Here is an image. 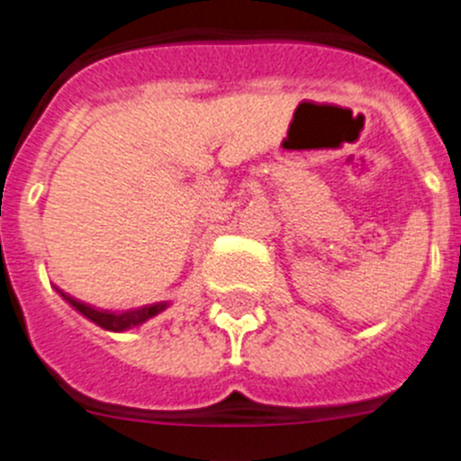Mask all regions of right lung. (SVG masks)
Listing matches in <instances>:
<instances>
[{
	"instance_id": "1",
	"label": "right lung",
	"mask_w": 461,
	"mask_h": 461,
	"mask_svg": "<svg viewBox=\"0 0 461 461\" xmlns=\"http://www.w3.org/2000/svg\"><path fill=\"white\" fill-rule=\"evenodd\" d=\"M56 294L61 295L66 303H70L77 312L84 313L88 321H93L95 325H100L102 330H109V332H124V330L139 328V325H143L145 321H149V318H154L157 313H161L163 309L170 307V303H157V304H149V307L131 309V312H124V313H111V312H100V309L88 307L86 303H79V300H75V298H70L68 294H63L61 289H56Z\"/></svg>"
}]
</instances>
